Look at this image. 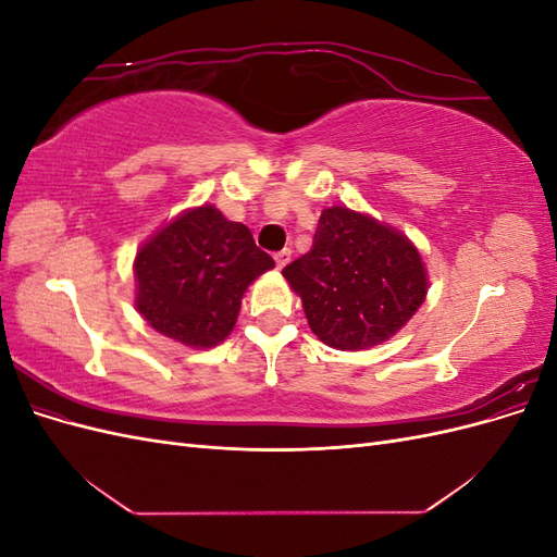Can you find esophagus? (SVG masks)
Returning <instances> with one entry per match:
<instances>
[{
	"mask_svg": "<svg viewBox=\"0 0 557 557\" xmlns=\"http://www.w3.org/2000/svg\"><path fill=\"white\" fill-rule=\"evenodd\" d=\"M290 258H293V252H290L288 248H283V250H278V252H276V256H274V260H276V267H278V269H283L285 264H288V262H290Z\"/></svg>",
	"mask_w": 557,
	"mask_h": 557,
	"instance_id": "esophagus-1",
	"label": "esophagus"
}]
</instances>
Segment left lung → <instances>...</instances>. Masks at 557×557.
Segmentation results:
<instances>
[{
	"label": "left lung",
	"mask_w": 557,
	"mask_h": 557,
	"mask_svg": "<svg viewBox=\"0 0 557 557\" xmlns=\"http://www.w3.org/2000/svg\"><path fill=\"white\" fill-rule=\"evenodd\" d=\"M311 332L339 350L395 336L428 297V269L407 234L348 207L320 213L313 246L283 269Z\"/></svg>",
	"instance_id": "obj_1"
}]
</instances>
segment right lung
Here are the masks:
<instances>
[{"instance_id": "obj_1", "label": "right lung", "mask_w": 557, "mask_h": 557, "mask_svg": "<svg viewBox=\"0 0 557 557\" xmlns=\"http://www.w3.org/2000/svg\"><path fill=\"white\" fill-rule=\"evenodd\" d=\"M274 267L246 225L213 205L185 209L134 258V307L156 332L213 348L237 323L248 285Z\"/></svg>"}]
</instances>
